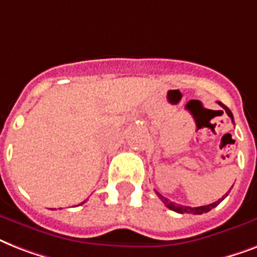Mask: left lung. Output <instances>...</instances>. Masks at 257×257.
Returning <instances> with one entry per match:
<instances>
[{
  "label": "left lung",
  "mask_w": 257,
  "mask_h": 257,
  "mask_svg": "<svg viewBox=\"0 0 257 257\" xmlns=\"http://www.w3.org/2000/svg\"><path fill=\"white\" fill-rule=\"evenodd\" d=\"M219 105H220V106H221V108L224 109V110H225V112H227L228 116L231 117V120L233 121V114H232L231 110H229V109H228L227 106H225V105L223 104V102H220V101H219ZM156 195L159 196V197H160L161 201H163V203H164L165 205H167V207L169 208V209H172V211L177 212V213H193V215H201V213L209 212L212 209V208H215L216 205H219V204L221 203V201H223V199H224V197H221V199H219V200H217V201H215V203L208 204V205H201V207H195V208H193V207H187V205H179V204L173 203V201H169V200L167 199V197H164V196H163V195H160V193H159V192H157V191H156ZM225 196H227V195H225Z\"/></svg>",
  "instance_id": "obj_1"
}]
</instances>
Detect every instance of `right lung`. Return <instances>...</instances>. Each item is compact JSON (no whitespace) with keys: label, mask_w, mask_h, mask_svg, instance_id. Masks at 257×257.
<instances>
[{"label":"right lung","mask_w":257,"mask_h":257,"mask_svg":"<svg viewBox=\"0 0 257 257\" xmlns=\"http://www.w3.org/2000/svg\"><path fill=\"white\" fill-rule=\"evenodd\" d=\"M81 204H82V203H81Z\"/></svg>","instance_id":"obj_1"}]
</instances>
